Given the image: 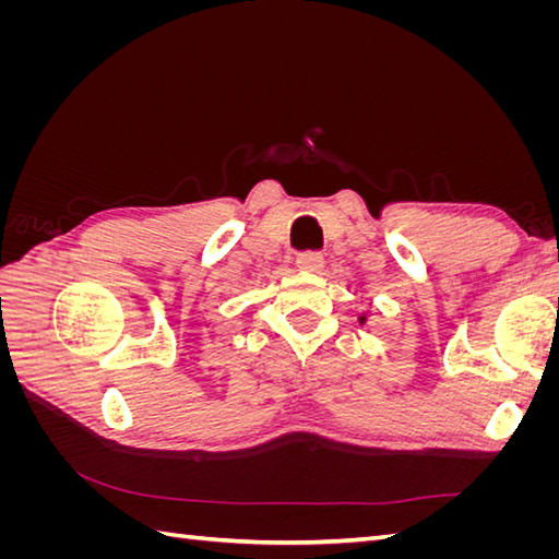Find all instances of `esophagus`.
<instances>
[{
  "label": "esophagus",
  "instance_id": "1",
  "mask_svg": "<svg viewBox=\"0 0 559 559\" xmlns=\"http://www.w3.org/2000/svg\"><path fill=\"white\" fill-rule=\"evenodd\" d=\"M296 265L300 270H306V273H319L321 267H324V257L317 251H306V253H298Z\"/></svg>",
  "mask_w": 559,
  "mask_h": 559
}]
</instances>
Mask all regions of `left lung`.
Listing matches in <instances>:
<instances>
[{
	"mask_svg": "<svg viewBox=\"0 0 559 559\" xmlns=\"http://www.w3.org/2000/svg\"><path fill=\"white\" fill-rule=\"evenodd\" d=\"M366 319H368L366 314H359V324H366Z\"/></svg>",
	"mask_w": 559,
	"mask_h": 559,
	"instance_id": "obj_1",
	"label": "left lung"
}]
</instances>
